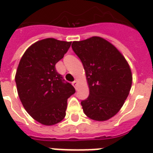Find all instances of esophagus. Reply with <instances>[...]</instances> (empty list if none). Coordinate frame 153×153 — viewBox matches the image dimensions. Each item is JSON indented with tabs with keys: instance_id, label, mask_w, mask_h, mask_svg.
<instances>
[{
	"instance_id": "1",
	"label": "esophagus",
	"mask_w": 153,
	"mask_h": 153,
	"mask_svg": "<svg viewBox=\"0 0 153 153\" xmlns=\"http://www.w3.org/2000/svg\"><path fill=\"white\" fill-rule=\"evenodd\" d=\"M77 82H77V80H74V81L73 82H72V84H73V86H74V87H75L76 89H77Z\"/></svg>"
}]
</instances>
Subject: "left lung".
<instances>
[{
	"mask_svg": "<svg viewBox=\"0 0 153 153\" xmlns=\"http://www.w3.org/2000/svg\"><path fill=\"white\" fill-rule=\"evenodd\" d=\"M73 51L83 65L90 94L82 100L87 116L108 120L123 107L131 90L130 66L115 46L100 37L73 42Z\"/></svg>",
	"mask_w": 153,
	"mask_h": 153,
	"instance_id": "obj_1",
	"label": "left lung"
}]
</instances>
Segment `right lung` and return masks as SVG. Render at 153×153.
<instances>
[{
	"label": "right lung",
	"instance_id": "right-lung-1",
	"mask_svg": "<svg viewBox=\"0 0 153 153\" xmlns=\"http://www.w3.org/2000/svg\"><path fill=\"white\" fill-rule=\"evenodd\" d=\"M71 45L54 38L38 41L26 50L17 67L15 82L20 100L30 116L44 125L63 120L67 99L75 92L55 68Z\"/></svg>",
	"mask_w": 153,
	"mask_h": 153
}]
</instances>
